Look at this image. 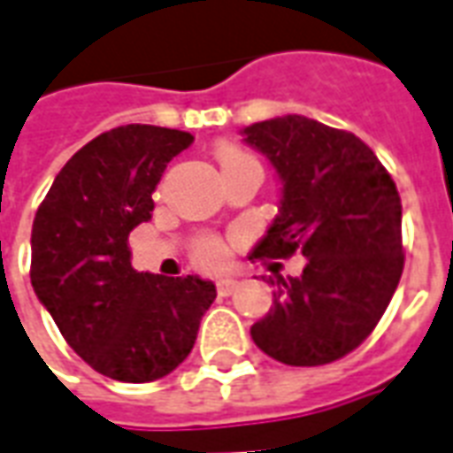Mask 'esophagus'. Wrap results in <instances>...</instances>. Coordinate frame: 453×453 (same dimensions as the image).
I'll return each mask as SVG.
<instances>
[{"instance_id": "obj_1", "label": "esophagus", "mask_w": 453, "mask_h": 453, "mask_svg": "<svg viewBox=\"0 0 453 453\" xmlns=\"http://www.w3.org/2000/svg\"><path fill=\"white\" fill-rule=\"evenodd\" d=\"M216 288L220 296H233L237 288V281L235 279H220V281L216 284Z\"/></svg>"}]
</instances>
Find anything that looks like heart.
Masks as SVG:
<instances>
[{
	"instance_id": "1",
	"label": "heart",
	"mask_w": 453,
	"mask_h": 453,
	"mask_svg": "<svg viewBox=\"0 0 453 453\" xmlns=\"http://www.w3.org/2000/svg\"><path fill=\"white\" fill-rule=\"evenodd\" d=\"M216 157L220 162V167H233L237 162H245V159H252V155L242 150L235 142H220L216 148ZM194 257L201 266L206 269H220V266L227 262V247L223 240L218 237H201L194 247Z\"/></svg>"
}]
</instances>
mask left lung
<instances>
[{
  "label": "left lung",
  "instance_id": "8db88e82",
  "mask_svg": "<svg viewBox=\"0 0 453 453\" xmlns=\"http://www.w3.org/2000/svg\"><path fill=\"white\" fill-rule=\"evenodd\" d=\"M242 133L284 184L281 216L252 257L308 259L298 279L276 281L274 308L252 325V340L288 366L333 364L373 333L398 288L405 252L395 181L354 133L305 116Z\"/></svg>",
  "mask_w": 453,
  "mask_h": 453
}]
</instances>
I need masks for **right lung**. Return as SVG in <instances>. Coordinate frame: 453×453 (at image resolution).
Instances as JSON below:
<instances>
[{
    "instance_id": "right-lung-1",
    "label": "right lung",
    "mask_w": 453,
    "mask_h": 453,
    "mask_svg": "<svg viewBox=\"0 0 453 453\" xmlns=\"http://www.w3.org/2000/svg\"><path fill=\"white\" fill-rule=\"evenodd\" d=\"M184 130L130 123L89 140L60 169L31 230V284L65 342L123 383L162 379L187 359L216 286L130 265V230L152 216Z\"/></svg>"
}]
</instances>
